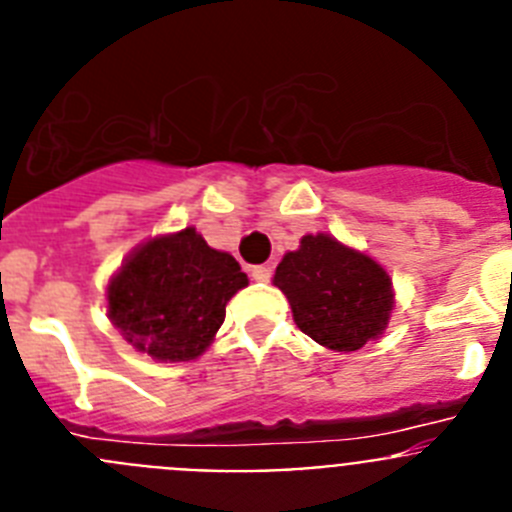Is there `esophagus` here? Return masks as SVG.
<instances>
[{"mask_svg":"<svg viewBox=\"0 0 512 512\" xmlns=\"http://www.w3.org/2000/svg\"><path fill=\"white\" fill-rule=\"evenodd\" d=\"M251 277L256 279V282H269L271 279V266H253L251 269Z\"/></svg>","mask_w":512,"mask_h":512,"instance_id":"1","label":"esophagus"}]
</instances>
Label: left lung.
Segmentation results:
<instances>
[{"label":"left lung","instance_id":"1","mask_svg":"<svg viewBox=\"0 0 512 512\" xmlns=\"http://www.w3.org/2000/svg\"><path fill=\"white\" fill-rule=\"evenodd\" d=\"M274 284L287 295L297 328L330 351H359L382 336L395 307L390 274L333 235H305L284 253Z\"/></svg>","mask_w":512,"mask_h":512}]
</instances>
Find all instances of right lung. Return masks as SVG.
I'll return each instance as SVG.
<instances>
[{"label": "right lung", "instance_id": "right-lung-1", "mask_svg": "<svg viewBox=\"0 0 512 512\" xmlns=\"http://www.w3.org/2000/svg\"><path fill=\"white\" fill-rule=\"evenodd\" d=\"M248 284L241 264L194 228L140 243L107 284V315L122 338L156 361L205 354L230 297Z\"/></svg>", "mask_w": 512, "mask_h": 512}]
</instances>
